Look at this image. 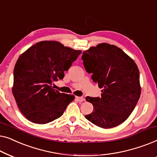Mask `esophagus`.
<instances>
[{"mask_svg":"<svg viewBox=\"0 0 157 157\" xmlns=\"http://www.w3.org/2000/svg\"><path fill=\"white\" fill-rule=\"evenodd\" d=\"M76 100L78 101L79 102H82V101H83L85 100L84 98L82 97V96H76Z\"/></svg>","mask_w":157,"mask_h":157,"instance_id":"obj_1","label":"esophagus"}]
</instances>
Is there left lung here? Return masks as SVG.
<instances>
[{"mask_svg":"<svg viewBox=\"0 0 157 157\" xmlns=\"http://www.w3.org/2000/svg\"><path fill=\"white\" fill-rule=\"evenodd\" d=\"M82 54L86 70L102 89L101 98H86L94 110L85 118L103 128L120 125L132 113L140 97L138 66L121 48L106 43L92 46Z\"/></svg>","mask_w":157,"mask_h":157,"instance_id":"8db88e82","label":"left lung"}]
</instances>
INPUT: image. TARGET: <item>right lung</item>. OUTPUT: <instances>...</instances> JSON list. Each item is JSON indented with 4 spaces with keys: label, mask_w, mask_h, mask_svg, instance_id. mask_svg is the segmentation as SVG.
<instances>
[{
    "label": "right lung",
    "mask_w": 157,
    "mask_h": 157,
    "mask_svg": "<svg viewBox=\"0 0 157 157\" xmlns=\"http://www.w3.org/2000/svg\"><path fill=\"white\" fill-rule=\"evenodd\" d=\"M81 51L56 40H43L23 52L13 71V95L19 110L30 121L45 124L63 115L75 96L53 89Z\"/></svg>",
    "instance_id": "1"
}]
</instances>
